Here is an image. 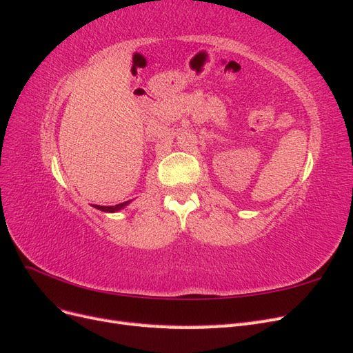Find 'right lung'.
Wrapping results in <instances>:
<instances>
[{
    "label": "right lung",
    "mask_w": 353,
    "mask_h": 353,
    "mask_svg": "<svg viewBox=\"0 0 353 353\" xmlns=\"http://www.w3.org/2000/svg\"><path fill=\"white\" fill-rule=\"evenodd\" d=\"M131 200L128 201H123V203H119V205H114V206H100V205H92L95 209H99L101 212H108V213H114V212H119L122 210L123 208H126L128 205H130Z\"/></svg>",
    "instance_id": "add662e5"
}]
</instances>
